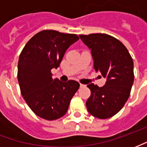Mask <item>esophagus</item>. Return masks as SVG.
I'll use <instances>...</instances> for the list:
<instances>
[{
	"instance_id": "esophagus-1",
	"label": "esophagus",
	"mask_w": 147,
	"mask_h": 147,
	"mask_svg": "<svg viewBox=\"0 0 147 147\" xmlns=\"http://www.w3.org/2000/svg\"><path fill=\"white\" fill-rule=\"evenodd\" d=\"M80 87H83V86H85V85L84 84H82V83H80Z\"/></svg>"
}]
</instances>
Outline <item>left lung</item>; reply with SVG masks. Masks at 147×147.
Here are the masks:
<instances>
[{
  "label": "left lung",
  "mask_w": 147,
  "mask_h": 147,
  "mask_svg": "<svg viewBox=\"0 0 147 147\" xmlns=\"http://www.w3.org/2000/svg\"><path fill=\"white\" fill-rule=\"evenodd\" d=\"M90 49L94 67L106 78L105 85H87L90 96L87 110L99 119L112 117L123 108L129 98L134 82V64L129 52L122 42L106 34L80 35Z\"/></svg>",
  "instance_id": "8db88e82"
}]
</instances>
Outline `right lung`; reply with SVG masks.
<instances>
[{
	"label": "right lung",
	"mask_w": 147,
	"mask_h": 147,
	"mask_svg": "<svg viewBox=\"0 0 147 147\" xmlns=\"http://www.w3.org/2000/svg\"><path fill=\"white\" fill-rule=\"evenodd\" d=\"M80 38L75 34L53 30L37 33L27 42L18 62V82L22 96L30 109L45 120L59 119L67 113L80 83L53 79L65 52Z\"/></svg>",
	"instance_id": "add662e5"
}]
</instances>
